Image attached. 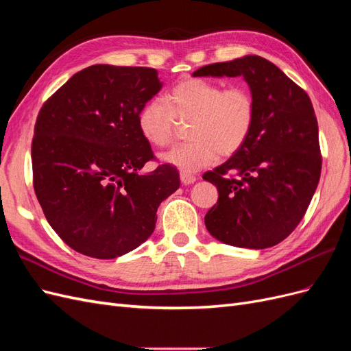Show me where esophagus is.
I'll return each mask as SVG.
<instances>
[{
    "mask_svg": "<svg viewBox=\"0 0 351 351\" xmlns=\"http://www.w3.org/2000/svg\"><path fill=\"white\" fill-rule=\"evenodd\" d=\"M180 180H182L183 184H193L196 182V177L193 174L182 171V173H180Z\"/></svg>",
    "mask_w": 351,
    "mask_h": 351,
    "instance_id": "1",
    "label": "esophagus"
}]
</instances>
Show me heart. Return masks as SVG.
Returning <instances> with one entry per match:
<instances>
[{
	"label": "heart",
	"instance_id": "b5f03b06",
	"mask_svg": "<svg viewBox=\"0 0 351 351\" xmlns=\"http://www.w3.org/2000/svg\"><path fill=\"white\" fill-rule=\"evenodd\" d=\"M256 119L253 93L243 84L224 88L221 83L187 77L169 89L164 101H147L137 127L145 139L162 147L173 142L177 121H190L187 134L192 141L162 154L167 164L184 173L209 167L219 154L231 156L247 142Z\"/></svg>",
	"mask_w": 351,
	"mask_h": 351
}]
</instances>
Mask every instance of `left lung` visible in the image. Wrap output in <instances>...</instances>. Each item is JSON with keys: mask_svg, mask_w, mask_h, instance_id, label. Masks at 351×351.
I'll use <instances>...</instances> for the list:
<instances>
[{"mask_svg": "<svg viewBox=\"0 0 351 351\" xmlns=\"http://www.w3.org/2000/svg\"><path fill=\"white\" fill-rule=\"evenodd\" d=\"M193 76H243L256 102L247 142L204 174L219 193L205 226L230 246H275L299 226L319 183L322 155L309 95L258 56L214 62Z\"/></svg>", "mask_w": 351, "mask_h": 351, "instance_id": "1", "label": "left lung"}]
</instances>
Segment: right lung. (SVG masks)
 <instances>
[{"instance_id": "add662e5", "label": "right lung", "mask_w": 351, "mask_h": 351, "mask_svg": "<svg viewBox=\"0 0 351 351\" xmlns=\"http://www.w3.org/2000/svg\"><path fill=\"white\" fill-rule=\"evenodd\" d=\"M151 67L83 69L39 110L32 141L34 189L66 244L97 259L136 249L155 230L159 204L180 187L177 168L158 165L137 127L161 89Z\"/></svg>"}]
</instances>
